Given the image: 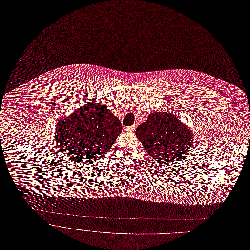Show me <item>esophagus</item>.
<instances>
[{"label": "esophagus", "instance_id": "esophagus-1", "mask_svg": "<svg viewBox=\"0 0 250 250\" xmlns=\"http://www.w3.org/2000/svg\"><path fill=\"white\" fill-rule=\"evenodd\" d=\"M125 130H126L127 132H129V133H134V132H135V130H136V126H135V125H133V126L127 127Z\"/></svg>", "mask_w": 250, "mask_h": 250}]
</instances>
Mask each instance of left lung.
<instances>
[{"mask_svg":"<svg viewBox=\"0 0 250 250\" xmlns=\"http://www.w3.org/2000/svg\"><path fill=\"white\" fill-rule=\"evenodd\" d=\"M136 136L146 153L163 165L187 157L194 143L191 129L168 111L152 112L138 126Z\"/></svg>","mask_w":250,"mask_h":250,"instance_id":"8db88e82","label":"left lung"}]
</instances>
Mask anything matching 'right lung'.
<instances>
[{"label": "right lung", "instance_id": "1", "mask_svg": "<svg viewBox=\"0 0 250 250\" xmlns=\"http://www.w3.org/2000/svg\"><path fill=\"white\" fill-rule=\"evenodd\" d=\"M122 132L120 120L104 104L86 103L56 127L59 154L83 165L103 158Z\"/></svg>", "mask_w": 250, "mask_h": 250}]
</instances>
